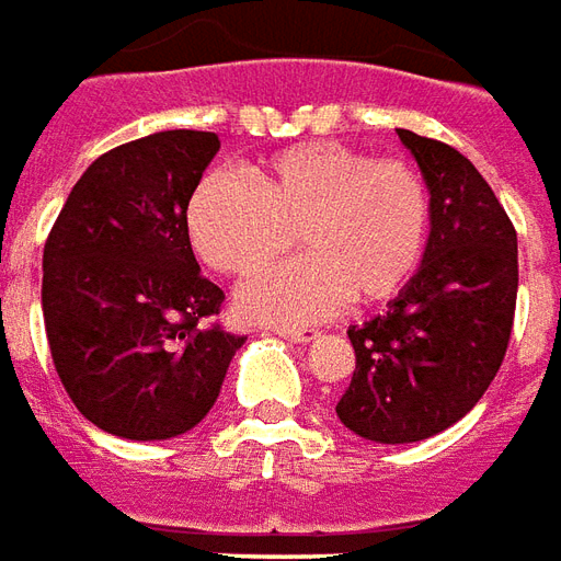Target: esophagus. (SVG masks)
<instances>
[{"label":"esophagus","mask_w":561,"mask_h":561,"mask_svg":"<svg viewBox=\"0 0 561 561\" xmlns=\"http://www.w3.org/2000/svg\"><path fill=\"white\" fill-rule=\"evenodd\" d=\"M274 332H277L280 337H287V341H293V344H308V341L317 337L313 329H293V325H277Z\"/></svg>","instance_id":"esophagus-1"}]
</instances>
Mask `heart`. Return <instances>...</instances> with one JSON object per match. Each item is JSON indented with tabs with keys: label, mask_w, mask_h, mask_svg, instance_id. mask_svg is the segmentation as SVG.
Returning a JSON list of instances; mask_svg holds the SVG:
<instances>
[{
	"label": "heart",
	"mask_w": 561,
	"mask_h": 561,
	"mask_svg": "<svg viewBox=\"0 0 561 561\" xmlns=\"http://www.w3.org/2000/svg\"><path fill=\"white\" fill-rule=\"evenodd\" d=\"M432 193L408 160H375L337 141H308L253 169L205 174L186 202V229L202 260L253 277L284 260L293 241L305 260L256 280L244 311L274 323H308L344 299L371 308L396 299L423 262Z\"/></svg>",
	"instance_id": "b5f03b06"
}]
</instances>
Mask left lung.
I'll return each instance as SVG.
<instances>
[{
  "label": "left lung",
  "mask_w": 561,
  "mask_h": 561,
  "mask_svg": "<svg viewBox=\"0 0 561 561\" xmlns=\"http://www.w3.org/2000/svg\"><path fill=\"white\" fill-rule=\"evenodd\" d=\"M432 193V236L389 311L351 325L344 426L411 444L459 423L499 375L516 311V229L483 174L456 147L399 129Z\"/></svg>",
  "instance_id": "1"
}]
</instances>
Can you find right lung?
<instances>
[{
    "instance_id": "add662e5",
    "label": "right lung",
    "mask_w": 561,
    "mask_h": 561,
    "mask_svg": "<svg viewBox=\"0 0 561 561\" xmlns=\"http://www.w3.org/2000/svg\"><path fill=\"white\" fill-rule=\"evenodd\" d=\"M220 138L169 129L102 153L45 241L42 311L62 387L93 426L133 440L184 435L220 396L244 335L198 272L186 202Z\"/></svg>"
}]
</instances>
